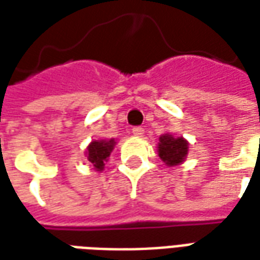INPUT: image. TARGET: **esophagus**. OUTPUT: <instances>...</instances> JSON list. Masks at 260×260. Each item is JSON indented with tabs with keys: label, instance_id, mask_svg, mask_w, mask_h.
Instances as JSON below:
<instances>
[{
	"label": "esophagus",
	"instance_id": "esophagus-1",
	"mask_svg": "<svg viewBox=\"0 0 260 260\" xmlns=\"http://www.w3.org/2000/svg\"><path fill=\"white\" fill-rule=\"evenodd\" d=\"M132 134L138 136V138H140V136H143V134H145V129L142 126H135V128H132Z\"/></svg>",
	"mask_w": 260,
	"mask_h": 260
}]
</instances>
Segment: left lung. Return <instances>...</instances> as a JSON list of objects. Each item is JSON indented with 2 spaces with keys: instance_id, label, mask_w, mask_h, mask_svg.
I'll use <instances>...</instances> for the list:
<instances>
[{
  "instance_id": "left-lung-1",
  "label": "left lung",
  "mask_w": 260,
  "mask_h": 260,
  "mask_svg": "<svg viewBox=\"0 0 260 260\" xmlns=\"http://www.w3.org/2000/svg\"><path fill=\"white\" fill-rule=\"evenodd\" d=\"M158 146V157L162 159V162L168 167L183 164L187 154H189V142L184 139L183 136H174L171 134H164L159 136Z\"/></svg>"
}]
</instances>
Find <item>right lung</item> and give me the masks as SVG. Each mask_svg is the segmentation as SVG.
<instances>
[{"instance_id":"obj_1","label":"right lung","mask_w":260,"mask_h":260,"mask_svg":"<svg viewBox=\"0 0 260 260\" xmlns=\"http://www.w3.org/2000/svg\"><path fill=\"white\" fill-rule=\"evenodd\" d=\"M115 139L92 140L85 150V157L95 171L102 172L115 146Z\"/></svg>"}]
</instances>
